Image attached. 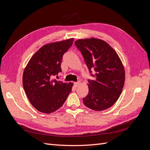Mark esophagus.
Listing matches in <instances>:
<instances>
[{
	"instance_id": "1",
	"label": "esophagus",
	"mask_w": 150,
	"mask_h": 150,
	"mask_svg": "<svg viewBox=\"0 0 150 150\" xmlns=\"http://www.w3.org/2000/svg\"><path fill=\"white\" fill-rule=\"evenodd\" d=\"M80 84V82H75L74 83V86L75 87H78V86Z\"/></svg>"
}]
</instances>
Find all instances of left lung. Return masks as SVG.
<instances>
[{
    "label": "left lung",
    "instance_id": "left-lung-1",
    "mask_svg": "<svg viewBox=\"0 0 150 150\" xmlns=\"http://www.w3.org/2000/svg\"><path fill=\"white\" fill-rule=\"evenodd\" d=\"M74 44L94 78L88 80L89 93L83 103L93 110H105L116 102L122 92L125 80L123 65L115 50L103 40L79 39Z\"/></svg>",
    "mask_w": 150,
    "mask_h": 150
}]
</instances>
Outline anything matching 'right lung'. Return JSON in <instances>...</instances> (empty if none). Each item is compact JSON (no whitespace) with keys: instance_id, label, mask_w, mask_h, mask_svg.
<instances>
[{"instance_id":"1","label":"right lung","mask_w":150,"mask_h":150,"mask_svg":"<svg viewBox=\"0 0 150 150\" xmlns=\"http://www.w3.org/2000/svg\"><path fill=\"white\" fill-rule=\"evenodd\" d=\"M74 39L44 45L31 57L24 71L22 83L30 103L44 113L53 112L64 103L73 83L54 79L61 72L62 56Z\"/></svg>"}]
</instances>
